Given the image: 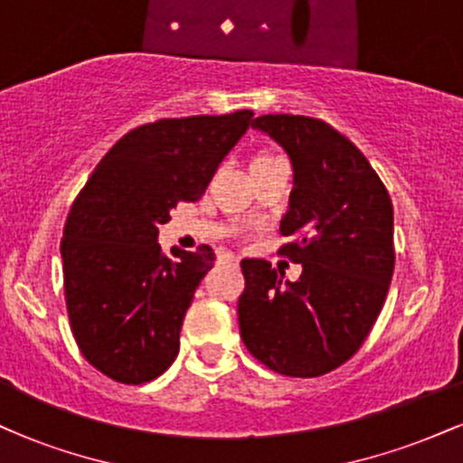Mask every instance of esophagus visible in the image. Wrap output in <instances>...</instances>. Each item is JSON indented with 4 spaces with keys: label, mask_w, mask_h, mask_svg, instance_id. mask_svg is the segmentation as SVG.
I'll use <instances>...</instances> for the list:
<instances>
[{
    "label": "esophagus",
    "mask_w": 463,
    "mask_h": 463,
    "mask_svg": "<svg viewBox=\"0 0 463 463\" xmlns=\"http://www.w3.org/2000/svg\"><path fill=\"white\" fill-rule=\"evenodd\" d=\"M224 261L232 263V265H239V257H235V254H231V252H226L224 254Z\"/></svg>",
    "instance_id": "esophagus-1"
}]
</instances>
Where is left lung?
Listing matches in <instances>:
<instances>
[{
    "label": "left lung",
    "mask_w": 463,
    "mask_h": 463,
    "mask_svg": "<svg viewBox=\"0 0 463 463\" xmlns=\"http://www.w3.org/2000/svg\"><path fill=\"white\" fill-rule=\"evenodd\" d=\"M294 167L280 254L302 265L296 283L263 259L241 261L239 331L246 348L285 376L326 374L353 357L374 326L394 274V209L353 141L326 121L263 115L252 121Z\"/></svg>",
    "instance_id": "1"
}]
</instances>
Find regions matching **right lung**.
<instances>
[{"label": "right lung", "instance_id": "add662e5", "mask_svg": "<svg viewBox=\"0 0 463 463\" xmlns=\"http://www.w3.org/2000/svg\"><path fill=\"white\" fill-rule=\"evenodd\" d=\"M252 110L139 126L93 169L61 241L67 313L80 353L113 381L141 385L176 359L180 328L215 252L172 248L158 226L195 202L246 135Z\"/></svg>", "mask_w": 463, "mask_h": 463}]
</instances>
